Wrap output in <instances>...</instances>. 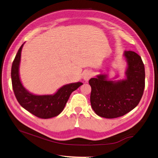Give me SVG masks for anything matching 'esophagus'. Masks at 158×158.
<instances>
[{
	"label": "esophagus",
	"mask_w": 158,
	"mask_h": 158,
	"mask_svg": "<svg viewBox=\"0 0 158 158\" xmlns=\"http://www.w3.org/2000/svg\"><path fill=\"white\" fill-rule=\"evenodd\" d=\"M92 76V73L89 72V71H85L84 73H83V79L85 80V81H88V80L91 78Z\"/></svg>",
	"instance_id": "34e87169"
}]
</instances>
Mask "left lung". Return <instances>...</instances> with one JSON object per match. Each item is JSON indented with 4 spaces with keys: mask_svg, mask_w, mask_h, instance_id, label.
Instances as JSON below:
<instances>
[{
    "mask_svg": "<svg viewBox=\"0 0 158 158\" xmlns=\"http://www.w3.org/2000/svg\"><path fill=\"white\" fill-rule=\"evenodd\" d=\"M127 63L126 79L115 81L100 75L89 80L92 88L90 102L94 112L105 118L126 115L139 105L145 89V66L139 55L125 51Z\"/></svg>",
    "mask_w": 158,
    "mask_h": 158,
    "instance_id": "left-lung-1",
    "label": "left lung"
}]
</instances>
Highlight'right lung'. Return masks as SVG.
I'll list each match as a JSON object with an SVG mask.
<instances>
[{"label": "right lung", "mask_w": 158, "mask_h": 158, "mask_svg": "<svg viewBox=\"0 0 158 158\" xmlns=\"http://www.w3.org/2000/svg\"><path fill=\"white\" fill-rule=\"evenodd\" d=\"M23 45L17 53L11 67L12 87L17 100L23 108L39 118L49 119L58 115L64 108L71 93L83 83L77 82L65 85L53 95L37 96L28 92L23 88L19 76Z\"/></svg>", "instance_id": "obj_1"}]
</instances>
